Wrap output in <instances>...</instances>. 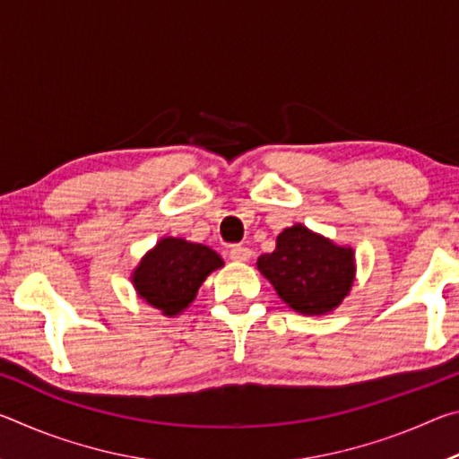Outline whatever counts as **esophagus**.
Returning <instances> with one entry per match:
<instances>
[{"label": "esophagus", "mask_w": 459, "mask_h": 459, "mask_svg": "<svg viewBox=\"0 0 459 459\" xmlns=\"http://www.w3.org/2000/svg\"><path fill=\"white\" fill-rule=\"evenodd\" d=\"M251 255H253L251 248L245 247V245H235V247H230V251H229V257L232 261H238V263L248 261V259H251Z\"/></svg>", "instance_id": "obj_1"}]
</instances>
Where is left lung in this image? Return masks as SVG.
Segmentation results:
<instances>
[{
    "label": "left lung",
    "mask_w": 459,
    "mask_h": 459,
    "mask_svg": "<svg viewBox=\"0 0 459 459\" xmlns=\"http://www.w3.org/2000/svg\"><path fill=\"white\" fill-rule=\"evenodd\" d=\"M257 267L295 312L320 316L351 291L354 255L351 248L295 224L277 237L273 253L261 255Z\"/></svg>",
    "instance_id": "8db88e82"
}]
</instances>
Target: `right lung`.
<instances>
[{
    "instance_id": "add662e5",
    "label": "right lung",
    "mask_w": 459,
    "mask_h": 459,
    "mask_svg": "<svg viewBox=\"0 0 459 459\" xmlns=\"http://www.w3.org/2000/svg\"><path fill=\"white\" fill-rule=\"evenodd\" d=\"M219 267L222 259L212 248L168 237L139 263L134 285L147 304L176 316L196 298L206 275Z\"/></svg>"
}]
</instances>
